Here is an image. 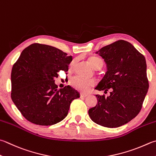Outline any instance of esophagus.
<instances>
[{"label": "esophagus", "mask_w": 156, "mask_h": 156, "mask_svg": "<svg viewBox=\"0 0 156 156\" xmlns=\"http://www.w3.org/2000/svg\"><path fill=\"white\" fill-rule=\"evenodd\" d=\"M87 96H88L87 94H85V93H81L80 94V96L81 97H86Z\"/></svg>", "instance_id": "obj_1"}]
</instances>
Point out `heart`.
Here are the masks:
<instances>
[{"label":"heart","mask_w":156,"mask_h":156,"mask_svg":"<svg viewBox=\"0 0 156 156\" xmlns=\"http://www.w3.org/2000/svg\"><path fill=\"white\" fill-rule=\"evenodd\" d=\"M89 63L92 65L94 69L96 70L101 69L104 65V62L101 58L96 56H90L87 59ZM76 64V61L73 60L70 64V69H73ZM70 83L73 87L79 90L86 92L90 87L95 85V81L93 80H87L80 77H75L70 80Z\"/></svg>","instance_id":"obj_1"}]
</instances>
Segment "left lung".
Instances as JSON below:
<instances>
[{"label":"left lung","mask_w":156,"mask_h":156,"mask_svg":"<svg viewBox=\"0 0 156 156\" xmlns=\"http://www.w3.org/2000/svg\"><path fill=\"white\" fill-rule=\"evenodd\" d=\"M107 72L96 87L110 96L96 95L97 104L88 111L96 124L117 128L127 124L141 110L149 88L144 55L128 41L119 40L96 52Z\"/></svg>","instance_id":"left-lung-1"}]
</instances>
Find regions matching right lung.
<instances>
[{"mask_svg": "<svg viewBox=\"0 0 156 156\" xmlns=\"http://www.w3.org/2000/svg\"><path fill=\"white\" fill-rule=\"evenodd\" d=\"M72 56L48 45L33 43L22 51L11 70V97L21 114L32 124L51 126L61 122L78 98L67 86L58 90L54 78L67 72Z\"/></svg>", "mask_w": 156, "mask_h": 156, "instance_id": "right-lung-1", "label": "right lung"}]
</instances>
